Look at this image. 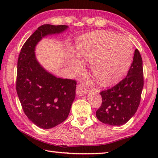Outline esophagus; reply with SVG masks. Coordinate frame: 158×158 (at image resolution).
I'll use <instances>...</instances> for the list:
<instances>
[{
    "mask_svg": "<svg viewBox=\"0 0 158 158\" xmlns=\"http://www.w3.org/2000/svg\"><path fill=\"white\" fill-rule=\"evenodd\" d=\"M76 92L77 95L81 96L88 93V89H86L84 84H83V83H80V84L77 85V86Z\"/></svg>",
    "mask_w": 158,
    "mask_h": 158,
    "instance_id": "1",
    "label": "esophagus"
}]
</instances>
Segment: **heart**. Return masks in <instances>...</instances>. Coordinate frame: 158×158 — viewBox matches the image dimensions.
<instances>
[{"label": "heart", "instance_id": "heart-1", "mask_svg": "<svg viewBox=\"0 0 158 158\" xmlns=\"http://www.w3.org/2000/svg\"><path fill=\"white\" fill-rule=\"evenodd\" d=\"M79 60L92 62L93 78L101 85L118 81L129 69L132 61L133 48L126 36L108 31H97L77 44ZM69 69L73 73L81 71L79 62L73 60Z\"/></svg>", "mask_w": 158, "mask_h": 158}]
</instances>
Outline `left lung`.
Masks as SVG:
<instances>
[{
  "mask_svg": "<svg viewBox=\"0 0 158 158\" xmlns=\"http://www.w3.org/2000/svg\"><path fill=\"white\" fill-rule=\"evenodd\" d=\"M143 85V60L136 49L125 78L111 88L100 92L102 102L96 110L97 118L110 126H122L128 122L140 105Z\"/></svg>",
  "mask_w": 158,
  "mask_h": 158,
  "instance_id": "obj_1",
  "label": "left lung"
}]
</instances>
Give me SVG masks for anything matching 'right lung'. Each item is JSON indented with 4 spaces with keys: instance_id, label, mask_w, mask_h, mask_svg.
Instances as JSON below:
<instances>
[{
    "instance_id": "right-lung-1",
    "label": "right lung",
    "mask_w": 158,
    "mask_h": 158,
    "mask_svg": "<svg viewBox=\"0 0 158 158\" xmlns=\"http://www.w3.org/2000/svg\"><path fill=\"white\" fill-rule=\"evenodd\" d=\"M66 25L44 24L25 42L19 53L16 90L23 112L36 126L49 129L68 117L75 98L77 81L57 78L39 64L35 46L44 36L64 31Z\"/></svg>"
}]
</instances>
